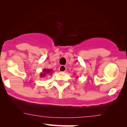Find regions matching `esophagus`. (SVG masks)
Returning a JSON list of instances; mask_svg holds the SVG:
<instances>
[{
  "mask_svg": "<svg viewBox=\"0 0 127 127\" xmlns=\"http://www.w3.org/2000/svg\"><path fill=\"white\" fill-rule=\"evenodd\" d=\"M66 69H67V68L65 65H60L59 67V71L60 72H65Z\"/></svg>",
  "mask_w": 127,
  "mask_h": 127,
  "instance_id": "obj_1",
  "label": "esophagus"
}]
</instances>
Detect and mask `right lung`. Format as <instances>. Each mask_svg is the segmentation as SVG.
I'll return each mask as SVG.
<instances>
[{
    "label": "right lung",
    "mask_w": 127,
    "mask_h": 127,
    "mask_svg": "<svg viewBox=\"0 0 127 127\" xmlns=\"http://www.w3.org/2000/svg\"><path fill=\"white\" fill-rule=\"evenodd\" d=\"M51 72V70L50 69H44L43 71H42V73H41V77H44V76L46 75V74H50Z\"/></svg>",
    "instance_id": "right-lung-1"
}]
</instances>
